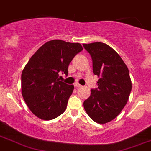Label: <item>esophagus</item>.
Here are the masks:
<instances>
[{"label":"esophagus","mask_w":151,"mask_h":151,"mask_svg":"<svg viewBox=\"0 0 151 151\" xmlns=\"http://www.w3.org/2000/svg\"><path fill=\"white\" fill-rule=\"evenodd\" d=\"M74 87H82V85H81V84H79V83H77V82H76V83H74Z\"/></svg>","instance_id":"34e87169"}]
</instances>
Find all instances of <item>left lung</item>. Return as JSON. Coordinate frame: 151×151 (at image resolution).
<instances>
[{"instance_id": "8db88e82", "label": "left lung", "mask_w": 151, "mask_h": 151, "mask_svg": "<svg viewBox=\"0 0 151 151\" xmlns=\"http://www.w3.org/2000/svg\"><path fill=\"white\" fill-rule=\"evenodd\" d=\"M91 55L93 72L99 77L97 89L84 102L90 118L99 124L112 121L127 104L132 89L127 67L112 48L102 42L83 44Z\"/></svg>"}]
</instances>
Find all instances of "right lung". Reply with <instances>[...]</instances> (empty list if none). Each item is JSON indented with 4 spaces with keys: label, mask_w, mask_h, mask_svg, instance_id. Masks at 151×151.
<instances>
[{
    "label": "right lung",
    "mask_w": 151,
    "mask_h": 151,
    "mask_svg": "<svg viewBox=\"0 0 151 151\" xmlns=\"http://www.w3.org/2000/svg\"><path fill=\"white\" fill-rule=\"evenodd\" d=\"M82 49L79 43L51 40L43 44L26 64L21 74V92L36 117L50 120L65 111L74 85L59 81V73L67 75L69 63Z\"/></svg>",
    "instance_id": "add662e5"
}]
</instances>
